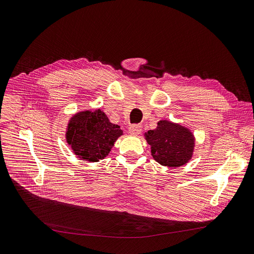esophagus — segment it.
Listing matches in <instances>:
<instances>
[{"instance_id":"34e87169","label":"esophagus","mask_w":254,"mask_h":254,"mask_svg":"<svg viewBox=\"0 0 254 254\" xmlns=\"http://www.w3.org/2000/svg\"><path fill=\"white\" fill-rule=\"evenodd\" d=\"M142 130V127L140 125H133L128 127V131L131 135H139Z\"/></svg>"}]
</instances>
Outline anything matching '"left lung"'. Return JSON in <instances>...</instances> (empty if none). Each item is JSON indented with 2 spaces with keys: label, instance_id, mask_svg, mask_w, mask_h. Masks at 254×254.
<instances>
[{
  "label": "left lung",
  "instance_id": "obj_1",
  "mask_svg": "<svg viewBox=\"0 0 254 254\" xmlns=\"http://www.w3.org/2000/svg\"><path fill=\"white\" fill-rule=\"evenodd\" d=\"M146 140L152 158L163 166L180 167L192 157L194 138L180 125L161 120L157 128L147 131Z\"/></svg>",
  "mask_w": 254,
  "mask_h": 254
}]
</instances>
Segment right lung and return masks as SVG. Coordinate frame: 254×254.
I'll return each mask as SVG.
<instances>
[{"label":"right lung","mask_w":254,"mask_h":254,"mask_svg":"<svg viewBox=\"0 0 254 254\" xmlns=\"http://www.w3.org/2000/svg\"><path fill=\"white\" fill-rule=\"evenodd\" d=\"M121 135L120 127L110 123L103 111L96 110L75 114L68 124L66 138L80 159L97 162L108 156Z\"/></svg>","instance_id":"right-lung-1"}]
</instances>
